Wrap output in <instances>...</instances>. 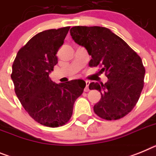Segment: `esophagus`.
<instances>
[{
	"label": "esophagus",
	"instance_id": "1",
	"mask_svg": "<svg viewBox=\"0 0 156 156\" xmlns=\"http://www.w3.org/2000/svg\"><path fill=\"white\" fill-rule=\"evenodd\" d=\"M85 83H86V87H85V88H84V91H89L88 86H89V84H90V81L85 80Z\"/></svg>",
	"mask_w": 156,
	"mask_h": 156
}]
</instances>
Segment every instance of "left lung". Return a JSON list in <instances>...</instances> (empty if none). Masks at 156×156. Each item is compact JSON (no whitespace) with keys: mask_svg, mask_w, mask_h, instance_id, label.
I'll use <instances>...</instances> for the list:
<instances>
[{"mask_svg":"<svg viewBox=\"0 0 156 156\" xmlns=\"http://www.w3.org/2000/svg\"><path fill=\"white\" fill-rule=\"evenodd\" d=\"M73 39L87 49L90 67H101L107 82H92L90 90L101 93L94 112L102 119L118 120L137 103L144 87L145 69L139 55L122 38L102 27L76 26L70 29Z\"/></svg>","mask_w":156,"mask_h":156,"instance_id":"left-lung-1","label":"left lung"}]
</instances>
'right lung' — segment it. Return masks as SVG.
<instances>
[{
  "mask_svg": "<svg viewBox=\"0 0 156 156\" xmlns=\"http://www.w3.org/2000/svg\"><path fill=\"white\" fill-rule=\"evenodd\" d=\"M70 27L38 33L20 49L12 64L11 78L19 100L33 119L56 128L69 122L76 99L86 83L74 80L56 84L49 76L58 64V53Z\"/></svg>",
  "mask_w": 156,
  "mask_h": 156,
  "instance_id": "1",
  "label": "right lung"
}]
</instances>
